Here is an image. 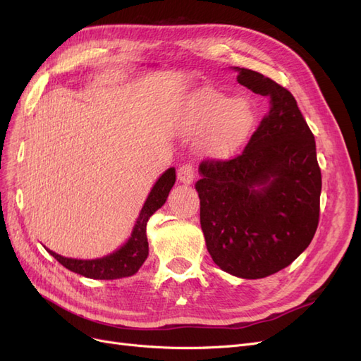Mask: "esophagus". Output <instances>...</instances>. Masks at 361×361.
I'll use <instances>...</instances> for the list:
<instances>
[{
	"label": "esophagus",
	"mask_w": 361,
	"mask_h": 361,
	"mask_svg": "<svg viewBox=\"0 0 361 361\" xmlns=\"http://www.w3.org/2000/svg\"><path fill=\"white\" fill-rule=\"evenodd\" d=\"M195 170H194V166L192 164H190V162H187V164H183V166L178 170V180L179 182H182V183H185V185H190V183H192V180H194V173Z\"/></svg>",
	"instance_id": "1"
}]
</instances>
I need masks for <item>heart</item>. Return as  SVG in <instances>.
Returning a JSON list of instances; mask_svg holds the SVG:
<instances>
[{"label": "heart", "instance_id": "1", "mask_svg": "<svg viewBox=\"0 0 361 361\" xmlns=\"http://www.w3.org/2000/svg\"><path fill=\"white\" fill-rule=\"evenodd\" d=\"M190 129L209 126L203 146L212 155L227 157L247 140L253 126V108L244 97H228L204 89L191 101L187 110Z\"/></svg>", "mask_w": 361, "mask_h": 361}]
</instances>
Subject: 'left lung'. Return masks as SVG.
Listing matches in <instances>:
<instances>
[{
	"label": "left lung",
	"mask_w": 361,
	"mask_h": 361,
	"mask_svg": "<svg viewBox=\"0 0 361 361\" xmlns=\"http://www.w3.org/2000/svg\"><path fill=\"white\" fill-rule=\"evenodd\" d=\"M236 71L238 82L265 96L269 110L241 155L202 161L195 190L212 260L236 277L264 279L312 243L322 178L314 137L292 93L259 72Z\"/></svg>",
	"instance_id": "obj_1"
}]
</instances>
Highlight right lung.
Wrapping results in <instances>:
<instances>
[{
	"mask_svg": "<svg viewBox=\"0 0 361 361\" xmlns=\"http://www.w3.org/2000/svg\"><path fill=\"white\" fill-rule=\"evenodd\" d=\"M174 182H176V170L171 167L162 174L154 185V188H152L128 243L123 247H120L117 251H114L113 255H108L102 259L80 260L63 257L48 250L51 256L56 257L64 268L89 279L114 280L134 276L140 267L145 264L149 255V244L146 236V226L149 218L166 203Z\"/></svg>",
	"mask_w": 361,
	"mask_h": 361,
	"instance_id": "right-lung-1",
	"label": "right lung"
}]
</instances>
